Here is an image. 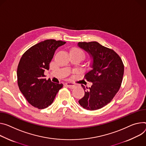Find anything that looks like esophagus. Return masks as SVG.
<instances>
[{
	"mask_svg": "<svg viewBox=\"0 0 146 146\" xmlns=\"http://www.w3.org/2000/svg\"><path fill=\"white\" fill-rule=\"evenodd\" d=\"M65 84L69 88H73L76 86V84H74L73 83H71V82H68V83H66Z\"/></svg>",
	"mask_w": 146,
	"mask_h": 146,
	"instance_id": "obj_1",
	"label": "esophagus"
}]
</instances>
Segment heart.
Here are the masks:
<instances>
[{"instance_id":"1","label":"heart","mask_w":146,"mask_h":146,"mask_svg":"<svg viewBox=\"0 0 146 146\" xmlns=\"http://www.w3.org/2000/svg\"><path fill=\"white\" fill-rule=\"evenodd\" d=\"M71 52H74V53H76V54H78V55H82V56L83 57L84 59L85 57H86V54H85L83 50H82L81 49H79V48H73V49L72 50Z\"/></svg>"}]
</instances>
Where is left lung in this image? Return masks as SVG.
Instances as JSON below:
<instances>
[{
    "label": "left lung",
    "mask_w": 146,
    "mask_h": 146,
    "mask_svg": "<svg viewBox=\"0 0 146 146\" xmlns=\"http://www.w3.org/2000/svg\"><path fill=\"white\" fill-rule=\"evenodd\" d=\"M78 45L93 59L92 70L84 76L92 85L86 90L82 84L85 93L78 103L86 110H97L109 104L118 92L123 80L124 64L116 52L97 42H79Z\"/></svg>",
    "instance_id": "left-lung-1"
}]
</instances>
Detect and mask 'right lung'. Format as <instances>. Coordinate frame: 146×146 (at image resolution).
<instances>
[{
	"label": "right lung",
	"mask_w": 146,
	"mask_h": 146,
	"mask_svg": "<svg viewBox=\"0 0 146 146\" xmlns=\"http://www.w3.org/2000/svg\"><path fill=\"white\" fill-rule=\"evenodd\" d=\"M66 42L46 39L30 48L22 55L17 70V84L21 93L33 107L42 110L48 107L63 87L45 78L44 71L56 49Z\"/></svg>",
	"instance_id": "1"
}]
</instances>
